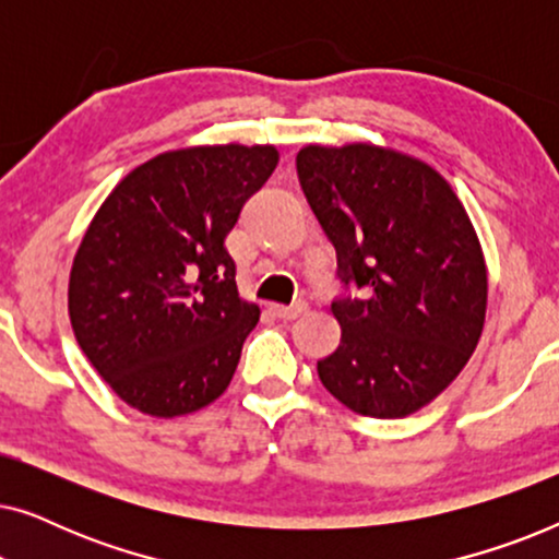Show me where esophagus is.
I'll list each match as a JSON object with an SVG mask.
<instances>
[{
    "label": "esophagus",
    "mask_w": 559,
    "mask_h": 559,
    "mask_svg": "<svg viewBox=\"0 0 559 559\" xmlns=\"http://www.w3.org/2000/svg\"><path fill=\"white\" fill-rule=\"evenodd\" d=\"M270 310H272V316H277L282 320H295V318H300L305 310H308V305H305V302H295V305H277V302H272Z\"/></svg>",
    "instance_id": "1"
}]
</instances>
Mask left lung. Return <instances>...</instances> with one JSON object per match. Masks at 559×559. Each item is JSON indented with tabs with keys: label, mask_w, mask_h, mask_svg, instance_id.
<instances>
[{
	"label": "left lung",
	"mask_w": 559,
	"mask_h": 559,
	"mask_svg": "<svg viewBox=\"0 0 559 559\" xmlns=\"http://www.w3.org/2000/svg\"><path fill=\"white\" fill-rule=\"evenodd\" d=\"M297 178L343 285L331 305L341 346L318 377L358 415L407 417L463 371L484 331L486 262L468 213L430 165L373 144H310Z\"/></svg>",
	"instance_id": "left-lung-1"
}]
</instances>
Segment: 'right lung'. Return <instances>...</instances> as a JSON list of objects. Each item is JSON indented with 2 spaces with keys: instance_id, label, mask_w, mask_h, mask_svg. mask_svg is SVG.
<instances>
[{
  "instance_id": "1",
  "label": "right lung",
  "mask_w": 559,
  "mask_h": 559,
  "mask_svg": "<svg viewBox=\"0 0 559 559\" xmlns=\"http://www.w3.org/2000/svg\"><path fill=\"white\" fill-rule=\"evenodd\" d=\"M277 150L190 147L127 175L75 251V341L129 407L178 417L231 384L259 308L236 289L226 236L264 186Z\"/></svg>"
}]
</instances>
